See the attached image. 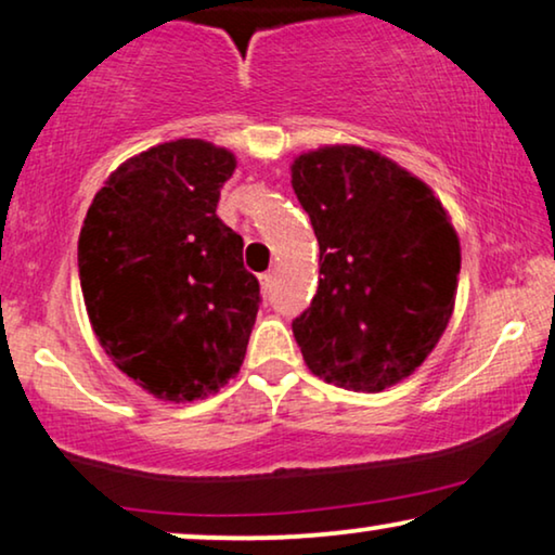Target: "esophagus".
<instances>
[{"label":"esophagus","instance_id":"34e87169","mask_svg":"<svg viewBox=\"0 0 555 555\" xmlns=\"http://www.w3.org/2000/svg\"><path fill=\"white\" fill-rule=\"evenodd\" d=\"M272 283H275V272H264V275H260V285H262V293H270Z\"/></svg>","mask_w":555,"mask_h":555}]
</instances>
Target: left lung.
Instances as JSON below:
<instances>
[{"instance_id": "1", "label": "left lung", "mask_w": 555, "mask_h": 555, "mask_svg": "<svg viewBox=\"0 0 555 555\" xmlns=\"http://www.w3.org/2000/svg\"><path fill=\"white\" fill-rule=\"evenodd\" d=\"M293 189L321 247V280L293 321L308 369L351 391L404 382L435 351L457 295L460 240L435 192L361 146L295 158Z\"/></svg>"}]
</instances>
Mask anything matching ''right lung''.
<instances>
[{
    "label": "right lung",
    "mask_w": 555,
    "mask_h": 555,
    "mask_svg": "<svg viewBox=\"0 0 555 555\" xmlns=\"http://www.w3.org/2000/svg\"><path fill=\"white\" fill-rule=\"evenodd\" d=\"M237 158L179 139L128 158L90 204L78 240L88 318L111 361L164 401L222 389L245 361L260 283L217 217Z\"/></svg>",
    "instance_id": "right-lung-1"
}]
</instances>
